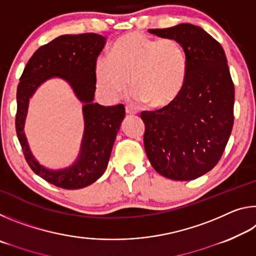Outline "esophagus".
Here are the masks:
<instances>
[{
  "label": "esophagus",
  "instance_id": "34e87169",
  "mask_svg": "<svg viewBox=\"0 0 256 256\" xmlns=\"http://www.w3.org/2000/svg\"><path fill=\"white\" fill-rule=\"evenodd\" d=\"M125 112H126L128 115H136V110H134L133 107H130V106H126L125 107Z\"/></svg>",
  "mask_w": 256,
  "mask_h": 256
}]
</instances>
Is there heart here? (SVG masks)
<instances>
[{
    "label": "heart",
    "mask_w": 256,
    "mask_h": 256,
    "mask_svg": "<svg viewBox=\"0 0 256 256\" xmlns=\"http://www.w3.org/2000/svg\"><path fill=\"white\" fill-rule=\"evenodd\" d=\"M188 62L184 48L172 38L157 40L142 32H130L118 40L110 56L96 62L98 88L106 98L118 99L131 78L134 102L150 107L170 105L184 88Z\"/></svg>",
    "instance_id": "b5f03b06"
}]
</instances>
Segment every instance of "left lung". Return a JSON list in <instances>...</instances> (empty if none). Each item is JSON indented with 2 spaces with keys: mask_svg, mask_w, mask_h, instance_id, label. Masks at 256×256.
Here are the masks:
<instances>
[{
  "mask_svg": "<svg viewBox=\"0 0 256 256\" xmlns=\"http://www.w3.org/2000/svg\"><path fill=\"white\" fill-rule=\"evenodd\" d=\"M149 32L180 42L188 72L174 102L141 112L146 157L167 178L196 180L218 164L232 130L235 89L226 54L206 30L190 24Z\"/></svg>",
  "mask_w": 256,
  "mask_h": 256,
  "instance_id": "left-lung-1",
  "label": "left lung"
}]
</instances>
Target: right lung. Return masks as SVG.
Listing matches in <instances>:
<instances>
[{
  "instance_id": "right-lung-1",
  "label": "right lung",
  "mask_w": 256,
  "mask_h": 256,
  "mask_svg": "<svg viewBox=\"0 0 256 256\" xmlns=\"http://www.w3.org/2000/svg\"><path fill=\"white\" fill-rule=\"evenodd\" d=\"M102 34H63L34 52L28 60L16 90V128L30 168L42 178L66 190L84 188L105 172L112 146L125 118V108L94 102L96 60L106 44ZM50 78H60L72 86L82 104L85 128L80 154L66 168L53 170L42 165L30 149L24 133L30 98Z\"/></svg>"
}]
</instances>
